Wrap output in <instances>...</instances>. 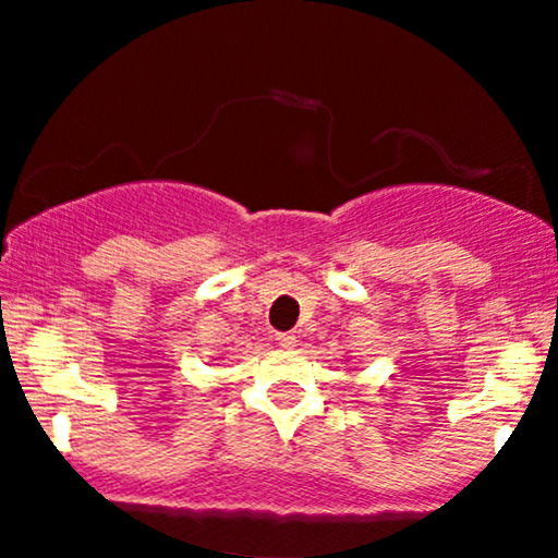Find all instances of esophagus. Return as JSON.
<instances>
[{
  "label": "esophagus",
  "mask_w": 558,
  "mask_h": 558,
  "mask_svg": "<svg viewBox=\"0 0 558 558\" xmlns=\"http://www.w3.org/2000/svg\"><path fill=\"white\" fill-rule=\"evenodd\" d=\"M275 340H278L280 348H296V343H299L296 335H293V332H278V335H275Z\"/></svg>",
  "instance_id": "34e87169"
}]
</instances>
